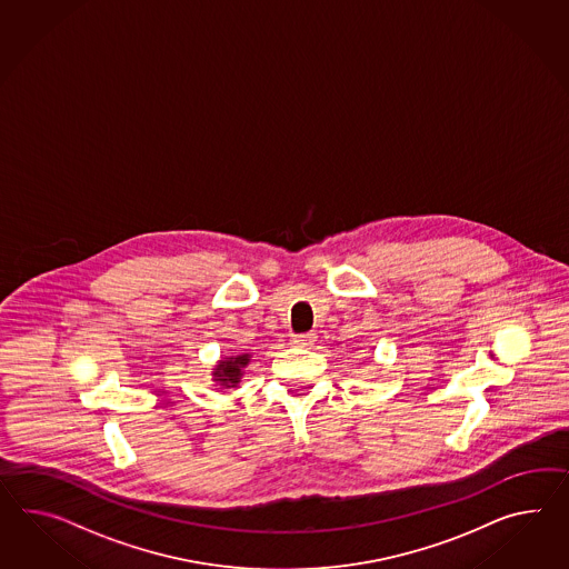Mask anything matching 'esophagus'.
Masks as SVG:
<instances>
[{
    "label": "esophagus",
    "instance_id": "34e87169",
    "mask_svg": "<svg viewBox=\"0 0 569 569\" xmlns=\"http://www.w3.org/2000/svg\"><path fill=\"white\" fill-rule=\"evenodd\" d=\"M316 338L318 336L313 335V332H307V335H297L292 338V345H297V347H313V342H316Z\"/></svg>",
    "mask_w": 569,
    "mask_h": 569
}]
</instances>
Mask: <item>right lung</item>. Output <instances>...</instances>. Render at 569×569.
<instances>
[{"instance_id": "add662e5", "label": "right lung", "mask_w": 569, "mask_h": 569, "mask_svg": "<svg viewBox=\"0 0 569 569\" xmlns=\"http://www.w3.org/2000/svg\"><path fill=\"white\" fill-rule=\"evenodd\" d=\"M249 357L251 355H234V357H224L222 361H219V365L214 367V371H212V378L217 383H220L222 388H234L239 381H241V376H243V369L248 367Z\"/></svg>"}]
</instances>
